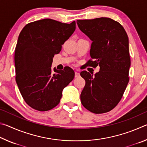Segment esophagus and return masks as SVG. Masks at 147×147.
Instances as JSON below:
<instances>
[{"label":"esophagus","mask_w":147,"mask_h":147,"mask_svg":"<svg viewBox=\"0 0 147 147\" xmlns=\"http://www.w3.org/2000/svg\"><path fill=\"white\" fill-rule=\"evenodd\" d=\"M80 76V73H78V72H75V77L76 78V77H78Z\"/></svg>","instance_id":"1"}]
</instances>
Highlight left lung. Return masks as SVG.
<instances>
[{"instance_id":"left-lung-1","label":"left lung","mask_w":147,"mask_h":147,"mask_svg":"<svg viewBox=\"0 0 147 147\" xmlns=\"http://www.w3.org/2000/svg\"><path fill=\"white\" fill-rule=\"evenodd\" d=\"M80 30L92 41L89 66L100 67L94 75L80 73L86 81L80 94L84 108L94 113L111 111L117 105L129 82L130 58L127 34L110 18L77 20Z\"/></svg>"}]
</instances>
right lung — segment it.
<instances>
[{
  "instance_id": "1",
  "label": "right lung",
  "mask_w": 147,
  "mask_h": 147,
  "mask_svg": "<svg viewBox=\"0 0 147 147\" xmlns=\"http://www.w3.org/2000/svg\"><path fill=\"white\" fill-rule=\"evenodd\" d=\"M76 29L75 21L62 23L44 19L27 24L15 50L16 80L24 101L36 110L46 111L60 102L62 91L74 77L69 67L58 71L51 65L53 57Z\"/></svg>"
}]
</instances>
